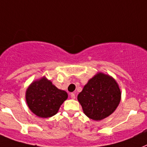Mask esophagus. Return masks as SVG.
Here are the masks:
<instances>
[{"label":"esophagus","instance_id":"1","mask_svg":"<svg viewBox=\"0 0 147 147\" xmlns=\"http://www.w3.org/2000/svg\"><path fill=\"white\" fill-rule=\"evenodd\" d=\"M70 97L72 99H75L76 98V96H75V94H74V93H71L70 94Z\"/></svg>","mask_w":147,"mask_h":147}]
</instances>
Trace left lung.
<instances>
[{
	"label": "left lung",
	"mask_w": 147,
	"mask_h": 147,
	"mask_svg": "<svg viewBox=\"0 0 147 147\" xmlns=\"http://www.w3.org/2000/svg\"><path fill=\"white\" fill-rule=\"evenodd\" d=\"M120 99L121 92L117 81L103 73L90 79L77 96L85 115L96 121L112 114Z\"/></svg>",
	"instance_id": "8db88e82"
}]
</instances>
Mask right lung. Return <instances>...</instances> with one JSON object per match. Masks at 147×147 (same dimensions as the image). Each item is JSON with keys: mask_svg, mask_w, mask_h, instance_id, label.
<instances>
[{"mask_svg": "<svg viewBox=\"0 0 147 147\" xmlns=\"http://www.w3.org/2000/svg\"><path fill=\"white\" fill-rule=\"evenodd\" d=\"M67 96V92L58 89L45 77L32 82L26 90L28 107L42 118L54 116Z\"/></svg>", "mask_w": 147, "mask_h": 147, "instance_id": "add662e5", "label": "right lung"}]
</instances>
